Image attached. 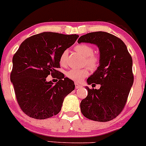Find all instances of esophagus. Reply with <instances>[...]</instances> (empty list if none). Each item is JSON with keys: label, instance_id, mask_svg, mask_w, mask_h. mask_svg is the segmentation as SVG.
Listing matches in <instances>:
<instances>
[{"label": "esophagus", "instance_id": "34e87169", "mask_svg": "<svg viewBox=\"0 0 146 146\" xmlns=\"http://www.w3.org/2000/svg\"><path fill=\"white\" fill-rule=\"evenodd\" d=\"M75 87H76V89H78V88H80V87H82V85L78 84V83L76 82L75 83Z\"/></svg>", "mask_w": 146, "mask_h": 146}]
</instances>
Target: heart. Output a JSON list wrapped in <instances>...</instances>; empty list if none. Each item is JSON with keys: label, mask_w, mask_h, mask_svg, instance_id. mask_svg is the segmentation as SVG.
<instances>
[{"label": "heart", "mask_w": 146, "mask_h": 146, "mask_svg": "<svg viewBox=\"0 0 146 146\" xmlns=\"http://www.w3.org/2000/svg\"><path fill=\"white\" fill-rule=\"evenodd\" d=\"M76 52L80 54L84 58V62L86 66L90 70H96L99 65L100 59L98 56L94 54V50L91 46L86 43L78 44L74 47ZM68 52L67 50L64 51L60 57V63L62 66H65L67 62V58ZM67 76L70 79L76 82H81L85 77L88 76V71L86 68L76 69L72 68L66 73Z\"/></svg>", "instance_id": "1"}]
</instances>
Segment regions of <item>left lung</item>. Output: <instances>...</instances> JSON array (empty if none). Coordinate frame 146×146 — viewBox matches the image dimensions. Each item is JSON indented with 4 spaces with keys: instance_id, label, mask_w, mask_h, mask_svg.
Masks as SVG:
<instances>
[{
    "instance_id": "1",
    "label": "left lung",
    "mask_w": 146,
    "mask_h": 146,
    "mask_svg": "<svg viewBox=\"0 0 146 146\" xmlns=\"http://www.w3.org/2000/svg\"><path fill=\"white\" fill-rule=\"evenodd\" d=\"M78 43L95 44L99 49L97 70L87 79L88 84H100L99 89H90L80 103L85 117L99 122L109 121L121 113L133 83V61L123 41L104 31L82 35Z\"/></svg>"
}]
</instances>
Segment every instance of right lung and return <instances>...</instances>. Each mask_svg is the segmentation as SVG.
Here are the masks:
<instances>
[{
	"mask_svg": "<svg viewBox=\"0 0 146 146\" xmlns=\"http://www.w3.org/2000/svg\"><path fill=\"white\" fill-rule=\"evenodd\" d=\"M78 37L43 32L26 39L13 56L11 81L19 105L28 116L45 119L57 115L64 98L74 90L73 81L62 73L55 84L46 78L59 74L60 56Z\"/></svg>",
	"mask_w": 146,
	"mask_h": 146,
	"instance_id": "1",
	"label": "right lung"
}]
</instances>
